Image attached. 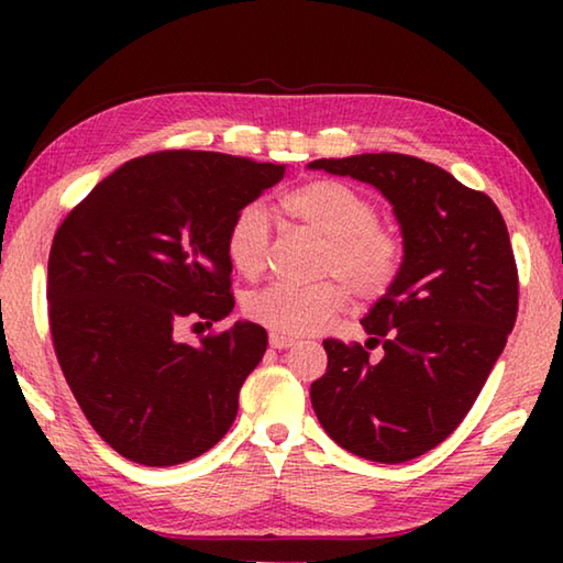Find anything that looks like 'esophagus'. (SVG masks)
I'll list each match as a JSON object with an SVG mask.
<instances>
[{
	"label": "esophagus",
	"mask_w": 563,
	"mask_h": 563,
	"mask_svg": "<svg viewBox=\"0 0 563 563\" xmlns=\"http://www.w3.org/2000/svg\"><path fill=\"white\" fill-rule=\"evenodd\" d=\"M295 345V340L288 335H280V332H271V347L275 350H288Z\"/></svg>",
	"instance_id": "34e87169"
}]
</instances>
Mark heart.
<instances>
[{"label":"heart","mask_w":563,"mask_h":563,"mask_svg":"<svg viewBox=\"0 0 563 563\" xmlns=\"http://www.w3.org/2000/svg\"><path fill=\"white\" fill-rule=\"evenodd\" d=\"M283 211L325 238L316 285L271 283L243 300L245 316L280 335H310L340 316L347 291L360 302H375L393 290L405 263L399 235L379 225V208L360 188L335 178L308 180L283 196ZM271 218L261 203L235 211L225 231V255L233 268L255 278L265 268Z\"/></svg>","instance_id":"heart-1"}]
</instances>
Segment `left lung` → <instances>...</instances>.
Wrapping results in <instances>:
<instances>
[{
  "instance_id": "8db88e82",
  "label": "left lung",
  "mask_w": 563,
  "mask_h": 563,
  "mask_svg": "<svg viewBox=\"0 0 563 563\" xmlns=\"http://www.w3.org/2000/svg\"><path fill=\"white\" fill-rule=\"evenodd\" d=\"M310 168L375 186L402 228L393 290L362 318L360 342L325 340L310 385L322 430L365 460L399 464L444 442L479 397L517 322L519 273L507 223L482 190L405 154L320 158Z\"/></svg>"
}]
</instances>
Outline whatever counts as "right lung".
<instances>
[{"label":"right lung","mask_w":563,"mask_h":563,"mask_svg":"<svg viewBox=\"0 0 563 563\" xmlns=\"http://www.w3.org/2000/svg\"><path fill=\"white\" fill-rule=\"evenodd\" d=\"M283 176L285 166L241 156L158 151L103 178L56 231L46 278L56 360L89 424L126 460L174 466L231 430L268 332L238 320L188 345L176 328L231 316L228 223Z\"/></svg>","instance_id":"1"}]
</instances>
